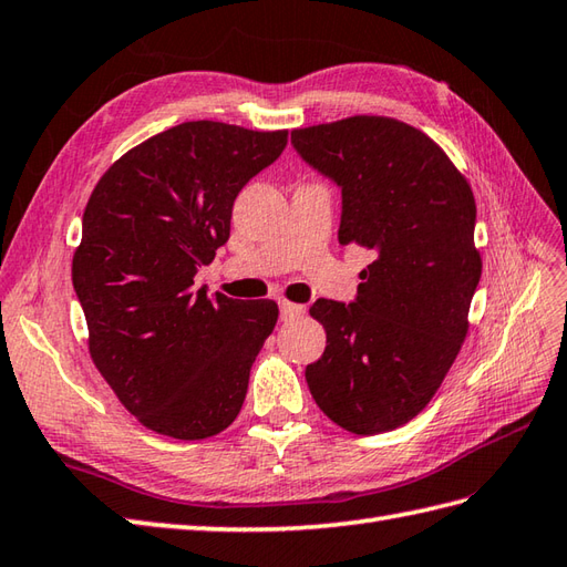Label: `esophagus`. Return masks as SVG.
I'll list each match as a JSON object with an SVG mask.
<instances>
[{
    "label": "esophagus",
    "instance_id": "1",
    "mask_svg": "<svg viewBox=\"0 0 567 567\" xmlns=\"http://www.w3.org/2000/svg\"><path fill=\"white\" fill-rule=\"evenodd\" d=\"M279 310H281V318L284 320H293V318H300L306 312V306H298V303H288V300H281L279 303Z\"/></svg>",
    "mask_w": 567,
    "mask_h": 567
}]
</instances>
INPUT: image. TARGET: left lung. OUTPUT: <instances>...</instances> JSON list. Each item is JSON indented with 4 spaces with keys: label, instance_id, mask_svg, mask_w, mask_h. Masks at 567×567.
<instances>
[{
    "label": "left lung",
    "instance_id": "8db88e82",
    "mask_svg": "<svg viewBox=\"0 0 567 567\" xmlns=\"http://www.w3.org/2000/svg\"><path fill=\"white\" fill-rule=\"evenodd\" d=\"M291 145L342 192L339 245L373 255L354 300L310 308L327 347L308 388L344 430L390 432L432 400L468 330L483 269L473 192L432 137L395 118L293 131Z\"/></svg>",
    "mask_w": 567,
    "mask_h": 567
}]
</instances>
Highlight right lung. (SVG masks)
Instances as JSON below:
<instances>
[{
    "label": "right lung",
    "instance_id": "add662e5",
    "mask_svg": "<svg viewBox=\"0 0 567 567\" xmlns=\"http://www.w3.org/2000/svg\"><path fill=\"white\" fill-rule=\"evenodd\" d=\"M286 135L179 123L125 153L84 208L72 286L92 359L153 432L194 442L223 432L243 408L279 308L208 298L194 291V276L228 243L237 194L279 159Z\"/></svg>",
    "mask_w": 567,
    "mask_h": 567
}]
</instances>
